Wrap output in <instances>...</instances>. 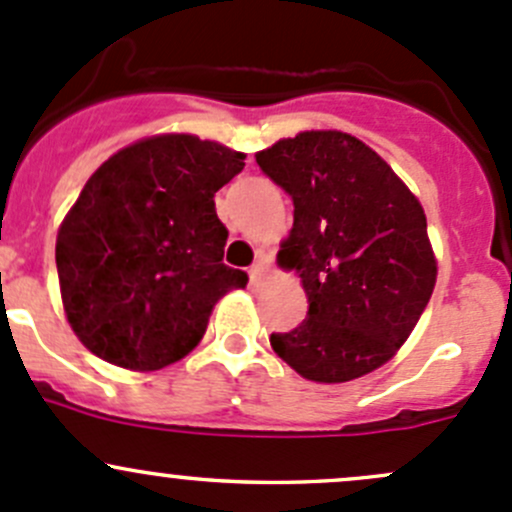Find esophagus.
Masks as SVG:
<instances>
[{"instance_id": "1", "label": "esophagus", "mask_w": 512, "mask_h": 512, "mask_svg": "<svg viewBox=\"0 0 512 512\" xmlns=\"http://www.w3.org/2000/svg\"><path fill=\"white\" fill-rule=\"evenodd\" d=\"M262 280H265V262H255V265L250 267V285L252 287H260Z\"/></svg>"}]
</instances>
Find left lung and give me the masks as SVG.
<instances>
[{
	"instance_id": "8db88e82",
	"label": "left lung",
	"mask_w": 512,
	"mask_h": 512,
	"mask_svg": "<svg viewBox=\"0 0 512 512\" xmlns=\"http://www.w3.org/2000/svg\"><path fill=\"white\" fill-rule=\"evenodd\" d=\"M292 198L277 255L297 270L309 312L270 344L319 384L359 379L399 352L436 285L426 215L391 165L342 131H304L257 153Z\"/></svg>"
}]
</instances>
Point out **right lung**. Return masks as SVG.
Wrapping results in <instances>:
<instances>
[{"mask_svg": "<svg viewBox=\"0 0 512 512\" xmlns=\"http://www.w3.org/2000/svg\"><path fill=\"white\" fill-rule=\"evenodd\" d=\"M245 153L190 133L143 138L89 178L56 235L71 329L89 352L131 371L183 359L220 297L247 285L223 262L215 193Z\"/></svg>", "mask_w": 512, "mask_h": 512, "instance_id": "right-lung-1", "label": "right lung"}]
</instances>
